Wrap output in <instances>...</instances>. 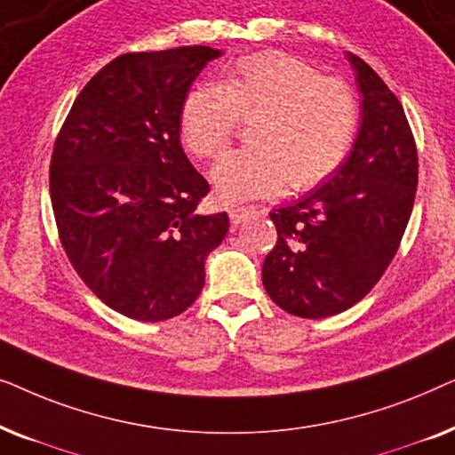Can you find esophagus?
<instances>
[{"instance_id":"esophagus-1","label":"esophagus","mask_w":455,"mask_h":455,"mask_svg":"<svg viewBox=\"0 0 455 455\" xmlns=\"http://www.w3.org/2000/svg\"><path fill=\"white\" fill-rule=\"evenodd\" d=\"M252 213H254V209H251V207H232L229 209V220H232L234 226H240V223Z\"/></svg>"}]
</instances>
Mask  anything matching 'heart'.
I'll use <instances>...</instances> for the list:
<instances>
[{"label":"heart","instance_id":"b5f03b06","mask_svg":"<svg viewBox=\"0 0 455 455\" xmlns=\"http://www.w3.org/2000/svg\"><path fill=\"white\" fill-rule=\"evenodd\" d=\"M242 120L248 145L213 167L223 201L269 196L285 186L313 188L338 170L358 126L350 86L321 76L285 53H259L229 68L221 84L198 83L186 92L180 130L198 157H217Z\"/></svg>","mask_w":455,"mask_h":455}]
</instances>
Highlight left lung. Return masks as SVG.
<instances>
[{
	"instance_id": "8db88e82",
	"label": "left lung",
	"mask_w": 455,
	"mask_h": 455,
	"mask_svg": "<svg viewBox=\"0 0 455 455\" xmlns=\"http://www.w3.org/2000/svg\"><path fill=\"white\" fill-rule=\"evenodd\" d=\"M360 92L352 151L327 182L273 209L277 242L263 285L285 313L325 319L369 294L395 257L419 184V155L402 103L372 68L346 53Z\"/></svg>"
}]
</instances>
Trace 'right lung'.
I'll return each instance as SVG.
<instances>
[{"mask_svg":"<svg viewBox=\"0 0 455 455\" xmlns=\"http://www.w3.org/2000/svg\"><path fill=\"white\" fill-rule=\"evenodd\" d=\"M223 52L126 53L80 91L60 130L49 192L61 246L99 300L136 321L184 313L228 213L196 207L209 184L180 142L186 92Z\"/></svg>","mask_w":455,"mask_h":455,"instance_id":"obj_1","label":"right lung"}]
</instances>
